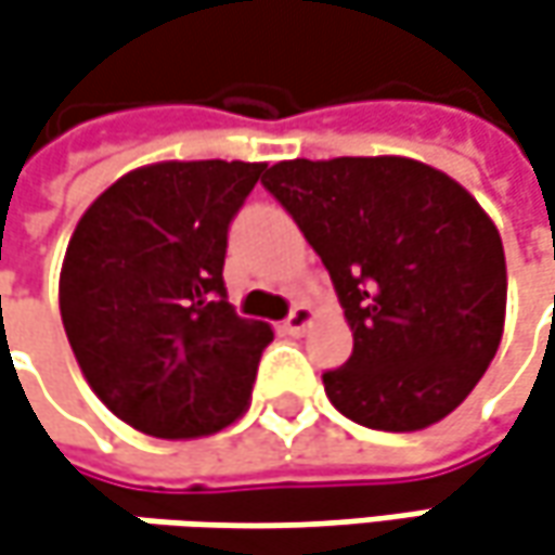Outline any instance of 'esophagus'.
Returning a JSON list of instances; mask_svg holds the SVG:
<instances>
[{
	"label": "esophagus",
	"instance_id": "obj_1",
	"mask_svg": "<svg viewBox=\"0 0 555 555\" xmlns=\"http://www.w3.org/2000/svg\"><path fill=\"white\" fill-rule=\"evenodd\" d=\"M310 323H313V310L308 308V305H295L292 308V313L285 317V333H292V336H301L305 330H308Z\"/></svg>",
	"mask_w": 555,
	"mask_h": 555
}]
</instances>
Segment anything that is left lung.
I'll return each instance as SVG.
<instances>
[{"label": "left lung", "instance_id": "obj_1", "mask_svg": "<svg viewBox=\"0 0 555 555\" xmlns=\"http://www.w3.org/2000/svg\"><path fill=\"white\" fill-rule=\"evenodd\" d=\"M263 188L320 254L354 336L323 374L330 402L389 434L462 405L505 323L503 238L472 194L405 156L288 159Z\"/></svg>", "mask_w": 555, "mask_h": 555}]
</instances>
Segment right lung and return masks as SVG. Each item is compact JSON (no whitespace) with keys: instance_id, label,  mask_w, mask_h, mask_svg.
<instances>
[{"instance_id":"obj_1","label":"right lung","mask_w":555,"mask_h":555,"mask_svg":"<svg viewBox=\"0 0 555 555\" xmlns=\"http://www.w3.org/2000/svg\"><path fill=\"white\" fill-rule=\"evenodd\" d=\"M263 163H156L106 188L62 263L59 310L90 389L134 430L194 440L247 408L273 330L229 305V225Z\"/></svg>"}]
</instances>
